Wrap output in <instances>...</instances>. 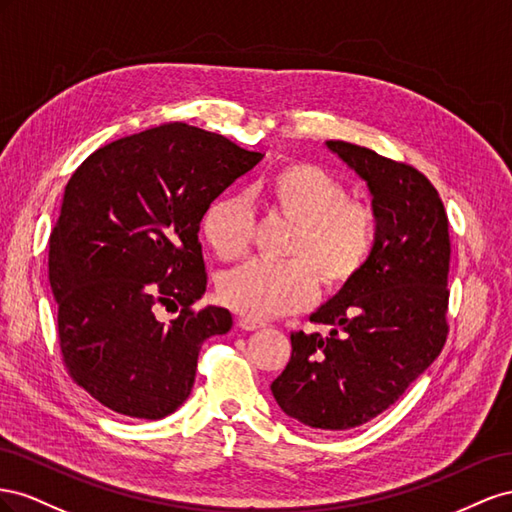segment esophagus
Wrapping results in <instances>:
<instances>
[{
    "instance_id": "1",
    "label": "esophagus",
    "mask_w": 512,
    "mask_h": 512,
    "mask_svg": "<svg viewBox=\"0 0 512 512\" xmlns=\"http://www.w3.org/2000/svg\"><path fill=\"white\" fill-rule=\"evenodd\" d=\"M238 326L242 330H259V328H266L264 321H257V319H251V317H240L238 319Z\"/></svg>"
}]
</instances>
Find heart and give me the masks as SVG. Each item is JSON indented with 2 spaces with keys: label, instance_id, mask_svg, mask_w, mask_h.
Instances as JSON below:
<instances>
[{
  "label": "heart",
  "instance_id": "1",
  "mask_svg": "<svg viewBox=\"0 0 512 512\" xmlns=\"http://www.w3.org/2000/svg\"><path fill=\"white\" fill-rule=\"evenodd\" d=\"M345 186L313 163H291L270 175L266 206L294 225L285 264L248 261L218 281V298L251 319L306 309L315 298L317 276L341 287L360 272L375 240V214L367 203L345 199ZM203 238L221 259L246 253L255 231L251 203L229 193L210 203L201 221Z\"/></svg>",
  "mask_w": 512,
  "mask_h": 512
}]
</instances>
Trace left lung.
Here are the masks:
<instances>
[{
    "instance_id": "obj_1",
    "label": "left lung",
    "mask_w": 512,
    "mask_h": 512,
    "mask_svg": "<svg viewBox=\"0 0 512 512\" xmlns=\"http://www.w3.org/2000/svg\"><path fill=\"white\" fill-rule=\"evenodd\" d=\"M367 184L375 240L360 272L291 334V358L270 390L306 427L347 431L397 401L446 343L450 240L444 203L410 165L347 141H326Z\"/></svg>"
}]
</instances>
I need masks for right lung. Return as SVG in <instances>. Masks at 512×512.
<instances>
[{"label": "right lung", "instance_id": "right-lung-1", "mask_svg": "<svg viewBox=\"0 0 512 512\" xmlns=\"http://www.w3.org/2000/svg\"><path fill=\"white\" fill-rule=\"evenodd\" d=\"M261 158L173 122L105 145L72 173L49 240L57 332L72 379L111 412L173 414L203 341L231 330L223 306L193 309L208 285L197 233L210 203ZM169 303L181 315L158 320Z\"/></svg>", "mask_w": 512, "mask_h": 512}]
</instances>
